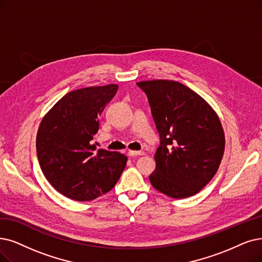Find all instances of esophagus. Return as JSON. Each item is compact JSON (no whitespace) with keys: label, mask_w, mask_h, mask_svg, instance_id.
I'll return each instance as SVG.
<instances>
[{"label":"esophagus","mask_w":262,"mask_h":262,"mask_svg":"<svg viewBox=\"0 0 262 262\" xmlns=\"http://www.w3.org/2000/svg\"><path fill=\"white\" fill-rule=\"evenodd\" d=\"M144 151H137V150H129L128 156L130 157H135V156H143Z\"/></svg>","instance_id":"obj_1"}]
</instances>
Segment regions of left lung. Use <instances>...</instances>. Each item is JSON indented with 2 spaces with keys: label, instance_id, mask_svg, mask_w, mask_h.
<instances>
[{
  "label": "left lung",
  "instance_id": "left-lung-1",
  "mask_svg": "<svg viewBox=\"0 0 262 262\" xmlns=\"http://www.w3.org/2000/svg\"><path fill=\"white\" fill-rule=\"evenodd\" d=\"M137 85L148 98L160 145L149 180L174 199L194 195L216 174L225 151V133L216 112L183 83L156 79Z\"/></svg>",
  "mask_w": 262,
  "mask_h": 262
}]
</instances>
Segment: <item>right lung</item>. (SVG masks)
Wrapping results in <instances>:
<instances>
[{
	"label": "right lung",
	"mask_w": 262,
	"mask_h": 262,
	"mask_svg": "<svg viewBox=\"0 0 262 262\" xmlns=\"http://www.w3.org/2000/svg\"><path fill=\"white\" fill-rule=\"evenodd\" d=\"M118 86L88 87L62 97L41 119L36 135L37 158L46 180L64 196L90 201L116 185L127 156L92 144L99 117Z\"/></svg>",
	"instance_id": "right-lung-1"
}]
</instances>
